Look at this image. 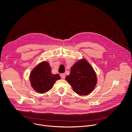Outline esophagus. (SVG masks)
I'll list each match as a JSON object with an SVG mask.
<instances>
[{"mask_svg": "<svg viewBox=\"0 0 132 132\" xmlns=\"http://www.w3.org/2000/svg\"><path fill=\"white\" fill-rule=\"evenodd\" d=\"M60 77H61L62 79H64L65 77V74H64V73L61 74L60 75Z\"/></svg>", "mask_w": 132, "mask_h": 132, "instance_id": "34e87169", "label": "esophagus"}]
</instances>
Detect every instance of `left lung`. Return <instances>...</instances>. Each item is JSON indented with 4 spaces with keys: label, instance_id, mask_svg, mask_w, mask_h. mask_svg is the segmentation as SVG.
I'll use <instances>...</instances> for the list:
<instances>
[{
    "label": "left lung",
    "instance_id": "8db88e82",
    "mask_svg": "<svg viewBox=\"0 0 132 132\" xmlns=\"http://www.w3.org/2000/svg\"><path fill=\"white\" fill-rule=\"evenodd\" d=\"M73 90L80 95L89 94L95 88L97 79L93 68L86 59L83 58L71 67L69 75L65 77Z\"/></svg>",
    "mask_w": 132,
    "mask_h": 132
}]
</instances>
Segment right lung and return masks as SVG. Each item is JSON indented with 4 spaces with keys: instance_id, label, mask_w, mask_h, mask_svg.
Listing matches in <instances>:
<instances>
[{
    "instance_id": "1",
    "label": "right lung",
    "mask_w": 132,
    "mask_h": 132,
    "mask_svg": "<svg viewBox=\"0 0 132 132\" xmlns=\"http://www.w3.org/2000/svg\"><path fill=\"white\" fill-rule=\"evenodd\" d=\"M60 79L58 74H52L51 68L47 61H43L31 71L29 80L33 89L39 94L50 90L57 80Z\"/></svg>"
}]
</instances>
